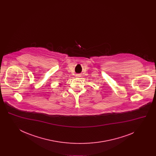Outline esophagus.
Wrapping results in <instances>:
<instances>
[{"instance_id": "esophagus-1", "label": "esophagus", "mask_w": 156, "mask_h": 156, "mask_svg": "<svg viewBox=\"0 0 156 156\" xmlns=\"http://www.w3.org/2000/svg\"><path fill=\"white\" fill-rule=\"evenodd\" d=\"M80 76H81V75L80 74L76 75V77H80Z\"/></svg>"}]
</instances>
